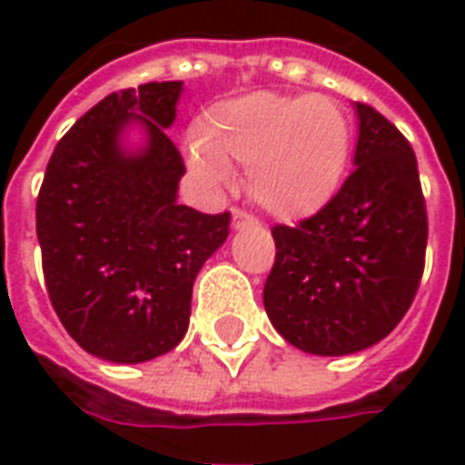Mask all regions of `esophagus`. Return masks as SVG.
<instances>
[{
    "mask_svg": "<svg viewBox=\"0 0 465 465\" xmlns=\"http://www.w3.org/2000/svg\"><path fill=\"white\" fill-rule=\"evenodd\" d=\"M253 223H256V219L249 212H243V209H233L232 212L233 229H243V226H253Z\"/></svg>",
    "mask_w": 465,
    "mask_h": 465,
    "instance_id": "esophagus-1",
    "label": "esophagus"
}]
</instances>
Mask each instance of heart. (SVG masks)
<instances>
[{
    "mask_svg": "<svg viewBox=\"0 0 465 465\" xmlns=\"http://www.w3.org/2000/svg\"><path fill=\"white\" fill-rule=\"evenodd\" d=\"M349 152V119L331 96L253 92L206 112L192 163L216 183L226 182L229 163L249 166L253 202L293 222L331 202Z\"/></svg>",
    "mask_w": 465,
    "mask_h": 465,
    "instance_id": "heart-1",
    "label": "heart"
}]
</instances>
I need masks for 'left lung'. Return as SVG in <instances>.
<instances>
[{
    "instance_id": "left-lung-1",
    "label": "left lung",
    "mask_w": 465,
    "mask_h": 465,
    "mask_svg": "<svg viewBox=\"0 0 465 465\" xmlns=\"http://www.w3.org/2000/svg\"><path fill=\"white\" fill-rule=\"evenodd\" d=\"M359 143L339 193L299 226H273L263 306L286 341L346 356L386 339L419 292L429 219L406 136L356 102Z\"/></svg>"
}]
</instances>
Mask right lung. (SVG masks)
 Instances as JSON below:
<instances>
[{
    "label": "right lung",
    "instance_id": "add662e5",
    "mask_svg": "<svg viewBox=\"0 0 465 465\" xmlns=\"http://www.w3.org/2000/svg\"><path fill=\"white\" fill-rule=\"evenodd\" d=\"M182 82L104 96L56 143L36 199L52 306L96 359L143 363L182 341L196 273L229 236V212L176 202L183 162L166 136ZM129 125L144 132L129 150Z\"/></svg>",
    "mask_w": 465,
    "mask_h": 465
}]
</instances>
